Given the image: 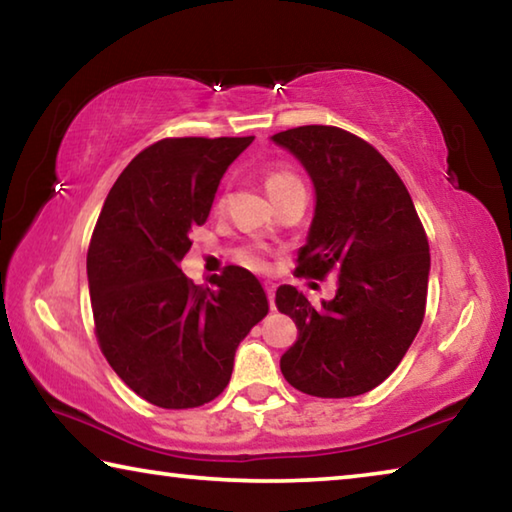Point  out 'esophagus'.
Instances as JSON below:
<instances>
[{
	"label": "esophagus",
	"mask_w": 512,
	"mask_h": 512,
	"mask_svg": "<svg viewBox=\"0 0 512 512\" xmlns=\"http://www.w3.org/2000/svg\"><path fill=\"white\" fill-rule=\"evenodd\" d=\"M266 296H268V305L275 309V287L273 284H266Z\"/></svg>",
	"instance_id": "1"
}]
</instances>
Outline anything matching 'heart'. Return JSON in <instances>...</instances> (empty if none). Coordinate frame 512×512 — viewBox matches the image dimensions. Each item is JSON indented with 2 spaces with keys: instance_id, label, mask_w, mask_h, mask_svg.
Returning <instances> with one entry per match:
<instances>
[{
  "instance_id": "b5f03b06",
  "label": "heart",
  "mask_w": 512,
  "mask_h": 512,
  "mask_svg": "<svg viewBox=\"0 0 512 512\" xmlns=\"http://www.w3.org/2000/svg\"><path fill=\"white\" fill-rule=\"evenodd\" d=\"M264 185L268 189V194H271V198H273V196L287 192V189L302 185V183H300V178L296 176V173L289 171L287 167H271V169H266V173H264ZM241 259H244L246 264L255 266V268L262 266V259H259L255 250H244V253H241Z\"/></svg>"
}]
</instances>
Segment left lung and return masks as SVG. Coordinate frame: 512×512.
Wrapping results in <instances>:
<instances>
[{
  "label": "left lung",
  "mask_w": 512,
  "mask_h": 512,
  "mask_svg": "<svg viewBox=\"0 0 512 512\" xmlns=\"http://www.w3.org/2000/svg\"><path fill=\"white\" fill-rule=\"evenodd\" d=\"M271 140L296 155L316 189L298 273L339 271L320 305L282 284L275 305L298 341L282 354L284 379L314 397L372 391L400 366L422 325L429 241L409 189L375 146L336 126H298Z\"/></svg>",
  "instance_id": "8db88e82"
}]
</instances>
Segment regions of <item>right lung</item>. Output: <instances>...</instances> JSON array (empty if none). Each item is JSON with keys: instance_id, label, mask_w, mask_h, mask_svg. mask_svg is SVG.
I'll return each mask as SVG.
<instances>
[{"instance_id": "obj_1", "label": "right lung", "mask_w": 512, "mask_h": 512, "mask_svg": "<svg viewBox=\"0 0 512 512\" xmlns=\"http://www.w3.org/2000/svg\"><path fill=\"white\" fill-rule=\"evenodd\" d=\"M255 137H167L121 171L88 250L97 341L119 379L162 409L228 386L239 343L268 314L257 277L228 266L196 287L180 271L225 169Z\"/></svg>"}]
</instances>
